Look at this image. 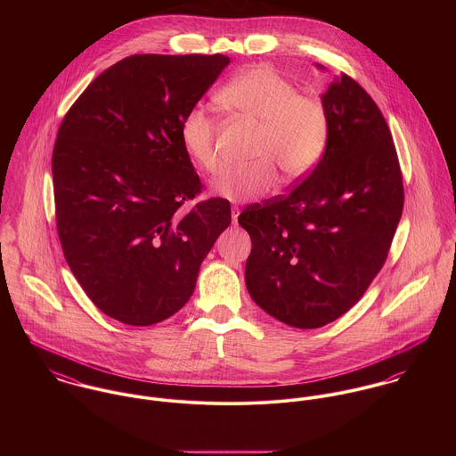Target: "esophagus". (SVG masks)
Returning <instances> with one entry per match:
<instances>
[{
    "label": "esophagus",
    "instance_id": "obj_1",
    "mask_svg": "<svg viewBox=\"0 0 456 456\" xmlns=\"http://www.w3.org/2000/svg\"><path fill=\"white\" fill-rule=\"evenodd\" d=\"M239 214H240V208L237 207V205H233L232 207V219H233V223L237 224V219H239Z\"/></svg>",
    "mask_w": 456,
    "mask_h": 456
}]
</instances>
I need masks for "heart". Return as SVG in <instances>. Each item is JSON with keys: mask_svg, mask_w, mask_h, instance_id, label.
Returning <instances> with one entry per match:
<instances>
[{"mask_svg": "<svg viewBox=\"0 0 456 456\" xmlns=\"http://www.w3.org/2000/svg\"><path fill=\"white\" fill-rule=\"evenodd\" d=\"M217 102L260 125L251 165L228 168L216 181V193L230 201H248L272 191L277 167L288 181L309 175L325 154L328 118L320 100L298 94L286 77L270 66H251L230 78ZM216 118L203 107H191L181 119L179 138L191 161L205 172L219 168L216 152Z\"/></svg>", "mask_w": 456, "mask_h": 456, "instance_id": "b5f03b06", "label": "heart"}]
</instances>
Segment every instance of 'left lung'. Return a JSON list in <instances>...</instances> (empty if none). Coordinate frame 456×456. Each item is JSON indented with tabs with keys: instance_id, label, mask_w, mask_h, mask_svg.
I'll return each mask as SVG.
<instances>
[{
	"instance_id": "obj_1",
	"label": "left lung",
	"mask_w": 456,
	"mask_h": 456,
	"mask_svg": "<svg viewBox=\"0 0 456 456\" xmlns=\"http://www.w3.org/2000/svg\"><path fill=\"white\" fill-rule=\"evenodd\" d=\"M322 103L328 142L318 167L289 195L239 216L253 242L248 291L266 314L295 328L328 325L363 297L403 207L396 151L376 102L342 73Z\"/></svg>"
}]
</instances>
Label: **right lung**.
Returning <instances> with one entry per match:
<instances>
[{
  "label": "right lung",
  "mask_w": 456,
  "mask_h": 456,
  "mask_svg": "<svg viewBox=\"0 0 456 456\" xmlns=\"http://www.w3.org/2000/svg\"><path fill=\"white\" fill-rule=\"evenodd\" d=\"M223 54H136L100 73L71 105L53 152L56 223L91 302L131 326L159 323L191 298L200 265L230 226V203L201 190L179 125Z\"/></svg>",
  "instance_id": "add662e5"
}]
</instances>
